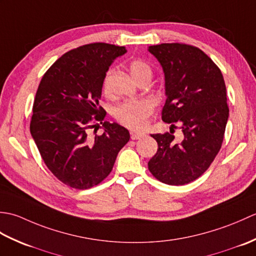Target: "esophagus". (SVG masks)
Returning <instances> with one entry per match:
<instances>
[{
  "label": "esophagus",
  "mask_w": 256,
  "mask_h": 256,
  "mask_svg": "<svg viewBox=\"0 0 256 256\" xmlns=\"http://www.w3.org/2000/svg\"><path fill=\"white\" fill-rule=\"evenodd\" d=\"M143 136H144V134H142V133H135V132H133L131 134V138L132 140H138V138H142Z\"/></svg>",
  "instance_id": "obj_1"
}]
</instances>
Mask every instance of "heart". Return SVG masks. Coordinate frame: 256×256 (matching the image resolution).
Listing matches in <instances>:
<instances>
[{
	"mask_svg": "<svg viewBox=\"0 0 256 256\" xmlns=\"http://www.w3.org/2000/svg\"><path fill=\"white\" fill-rule=\"evenodd\" d=\"M130 72L135 80L144 76L150 77L152 74L150 67L140 59H135L131 62ZM104 86L106 88V84H104ZM152 111H153V103L150 100L128 101L114 108V118L124 126L132 130H140L145 126L146 118H148Z\"/></svg>",
	"mask_w": 256,
	"mask_h": 256,
	"instance_id": "obj_1",
	"label": "heart"
}]
</instances>
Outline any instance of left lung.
<instances>
[{
	"instance_id": "left-lung-1",
	"label": "left lung",
	"mask_w": 256,
	"mask_h": 256,
	"mask_svg": "<svg viewBox=\"0 0 256 256\" xmlns=\"http://www.w3.org/2000/svg\"><path fill=\"white\" fill-rule=\"evenodd\" d=\"M165 74L166 102L162 118L182 124L184 138L170 133L150 134L158 144L148 170L160 182L180 186L199 178L224 142L229 106L224 76L199 48L172 42L148 47Z\"/></svg>"
}]
</instances>
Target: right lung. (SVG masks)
Here are the masks:
<instances>
[{
    "label": "right lung",
    "mask_w": 256,
    "mask_h": 256,
    "mask_svg": "<svg viewBox=\"0 0 256 256\" xmlns=\"http://www.w3.org/2000/svg\"><path fill=\"white\" fill-rule=\"evenodd\" d=\"M125 52L106 42L74 48L52 64L38 86L30 134L48 170L69 187L100 184L130 140L126 128L103 121L106 112L99 106L108 67ZM99 124L104 133L92 138L90 130Z\"/></svg>",
    "instance_id": "1"
}]
</instances>
